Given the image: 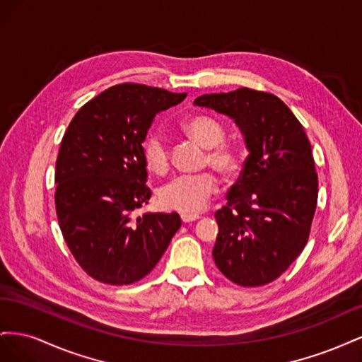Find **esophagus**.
<instances>
[{"label": "esophagus", "instance_id": "34e87169", "mask_svg": "<svg viewBox=\"0 0 362 362\" xmlns=\"http://www.w3.org/2000/svg\"><path fill=\"white\" fill-rule=\"evenodd\" d=\"M199 216H193V214H181V221L182 223H190V222H194L198 221Z\"/></svg>", "mask_w": 362, "mask_h": 362}]
</instances>
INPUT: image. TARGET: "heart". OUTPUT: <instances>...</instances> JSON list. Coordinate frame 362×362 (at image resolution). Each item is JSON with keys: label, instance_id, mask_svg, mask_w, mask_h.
<instances>
[{"label": "heart", "instance_id": "heart-1", "mask_svg": "<svg viewBox=\"0 0 362 362\" xmlns=\"http://www.w3.org/2000/svg\"><path fill=\"white\" fill-rule=\"evenodd\" d=\"M184 133L204 148V166H211L223 177H231L240 166L238 148L225 140L226 131L221 120L206 115H196L182 122ZM141 156L146 168L158 175L170 166V145L161 131H151L141 144ZM217 180L211 172L180 175L161 185L158 202L163 208L181 214H198L216 193Z\"/></svg>", "mask_w": 362, "mask_h": 362}]
</instances>
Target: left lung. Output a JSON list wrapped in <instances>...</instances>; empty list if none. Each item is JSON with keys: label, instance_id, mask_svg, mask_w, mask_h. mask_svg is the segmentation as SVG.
Segmentation results:
<instances>
[{"label": "left lung", "instance_id": "8db88e82", "mask_svg": "<svg viewBox=\"0 0 362 362\" xmlns=\"http://www.w3.org/2000/svg\"><path fill=\"white\" fill-rule=\"evenodd\" d=\"M193 104L233 117L249 149L226 205L214 214L216 266L237 286H266L308 242L319 194L310 140L290 108L267 92L240 87Z\"/></svg>", "mask_w": 362, "mask_h": 362}]
</instances>
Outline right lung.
Returning a JSON list of instances; mask_svg holds the SVG:
<instances>
[{
    "instance_id": "1",
    "label": "right lung",
    "mask_w": 362,
    "mask_h": 362,
    "mask_svg": "<svg viewBox=\"0 0 362 362\" xmlns=\"http://www.w3.org/2000/svg\"><path fill=\"white\" fill-rule=\"evenodd\" d=\"M187 93L124 83L86 103L56 161V213L64 242L93 279L129 286L157 266L181 226L177 213H133L151 198L141 156L152 119Z\"/></svg>"
}]
</instances>
